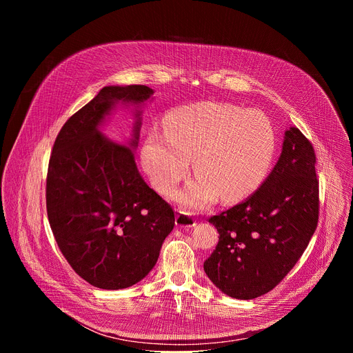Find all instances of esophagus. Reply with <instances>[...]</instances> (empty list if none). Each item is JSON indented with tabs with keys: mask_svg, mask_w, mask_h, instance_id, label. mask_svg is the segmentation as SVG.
<instances>
[{
	"mask_svg": "<svg viewBox=\"0 0 353 353\" xmlns=\"http://www.w3.org/2000/svg\"><path fill=\"white\" fill-rule=\"evenodd\" d=\"M176 226L177 228H194L195 226V218L191 216L190 214L180 211L176 216Z\"/></svg>",
	"mask_w": 353,
	"mask_h": 353,
	"instance_id": "esophagus-1",
	"label": "esophagus"
}]
</instances>
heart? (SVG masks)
I'll return each mask as SVG.
<instances>
[{"instance_id":"1","label":"heart","mask_w":353,"mask_h":353,"mask_svg":"<svg viewBox=\"0 0 353 353\" xmlns=\"http://www.w3.org/2000/svg\"><path fill=\"white\" fill-rule=\"evenodd\" d=\"M166 134L152 130L142 148V163L154 187L169 195L194 159L195 179L174 194L191 212L203 211L219 195L234 201L254 192L267 179L275 157V134L256 110L203 102L172 112Z\"/></svg>"}]
</instances>
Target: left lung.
Segmentation results:
<instances>
[{
    "mask_svg": "<svg viewBox=\"0 0 353 353\" xmlns=\"http://www.w3.org/2000/svg\"><path fill=\"white\" fill-rule=\"evenodd\" d=\"M319 222V180L310 141L285 131L282 154L261 187L210 218L219 233L204 271L225 294L250 300L272 290L299 261Z\"/></svg>",
    "mask_w": 353,
    "mask_h": 353,
    "instance_id": "left-lung-1",
    "label": "left lung"
}]
</instances>
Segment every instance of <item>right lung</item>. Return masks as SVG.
Returning <instances> with one entry per match:
<instances>
[{"mask_svg":"<svg viewBox=\"0 0 353 353\" xmlns=\"http://www.w3.org/2000/svg\"><path fill=\"white\" fill-rule=\"evenodd\" d=\"M152 94L145 85L100 89L63 125L50 157V228L72 270L100 289H124L143 279L174 226L172 207L145 183L134 159L141 106ZM117 104L134 106L128 145L99 131Z\"/></svg>","mask_w":353,"mask_h":353,"instance_id":"right-lung-1","label":"right lung"}]
</instances>
